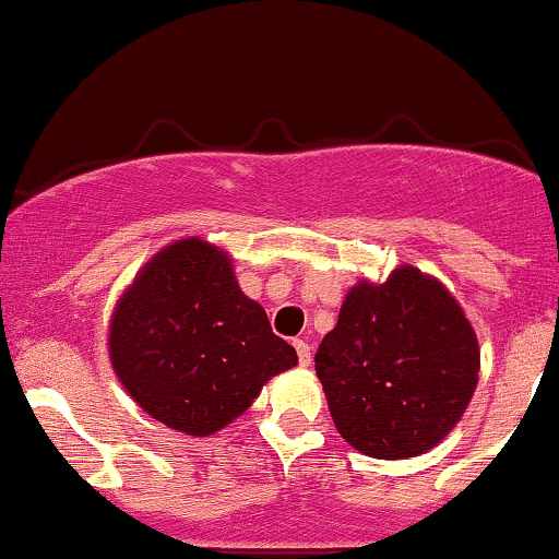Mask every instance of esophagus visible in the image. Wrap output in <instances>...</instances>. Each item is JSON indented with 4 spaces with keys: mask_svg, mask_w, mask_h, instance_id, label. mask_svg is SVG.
<instances>
[{
    "mask_svg": "<svg viewBox=\"0 0 559 559\" xmlns=\"http://www.w3.org/2000/svg\"><path fill=\"white\" fill-rule=\"evenodd\" d=\"M295 350H298V360H300V366H311V360H313V353H311V345L306 343V340H295Z\"/></svg>",
    "mask_w": 559,
    "mask_h": 559,
    "instance_id": "34e87169",
    "label": "esophagus"
}]
</instances>
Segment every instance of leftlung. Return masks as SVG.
<instances>
[{"mask_svg":"<svg viewBox=\"0 0 559 559\" xmlns=\"http://www.w3.org/2000/svg\"><path fill=\"white\" fill-rule=\"evenodd\" d=\"M478 340L442 282L400 266L358 282L321 340L317 377L332 421L364 455L400 461L437 448L478 382Z\"/></svg>","mask_w":559,"mask_h":559,"instance_id":"left-lung-1","label":"left lung"}]
</instances>
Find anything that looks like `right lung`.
<instances>
[{
    "instance_id": "right-lung-1",
    "label": "right lung",
    "mask_w": 559,
    "mask_h": 559,
    "mask_svg": "<svg viewBox=\"0 0 559 559\" xmlns=\"http://www.w3.org/2000/svg\"><path fill=\"white\" fill-rule=\"evenodd\" d=\"M109 360L151 418L209 437L298 356L272 332L264 308L242 295L229 255L186 238L162 248L117 300Z\"/></svg>"
}]
</instances>
